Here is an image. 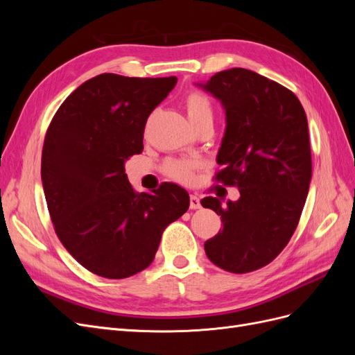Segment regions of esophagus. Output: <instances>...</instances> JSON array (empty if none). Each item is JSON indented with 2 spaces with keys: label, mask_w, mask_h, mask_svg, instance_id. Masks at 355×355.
<instances>
[{
  "label": "esophagus",
  "mask_w": 355,
  "mask_h": 355,
  "mask_svg": "<svg viewBox=\"0 0 355 355\" xmlns=\"http://www.w3.org/2000/svg\"><path fill=\"white\" fill-rule=\"evenodd\" d=\"M189 207L191 209H200L201 207V202H200V198L197 196H191L189 197Z\"/></svg>",
  "instance_id": "esophagus-1"
}]
</instances>
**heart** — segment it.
Segmentation results:
<instances>
[{
	"label": "heart",
	"mask_w": 355,
	"mask_h": 355,
	"mask_svg": "<svg viewBox=\"0 0 355 355\" xmlns=\"http://www.w3.org/2000/svg\"><path fill=\"white\" fill-rule=\"evenodd\" d=\"M187 114L192 125H196L204 120H213V108L211 103L200 92H191L185 99ZM198 163L194 159L175 158L168 159L164 164V173L171 179L179 180L182 184H189L194 179V171L197 170Z\"/></svg>",
	"instance_id": "1"
}]
</instances>
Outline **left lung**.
<instances>
[{
	"instance_id": "left-lung-1",
	"label": "left lung",
	"mask_w": 355,
	"mask_h": 355,
	"mask_svg": "<svg viewBox=\"0 0 355 355\" xmlns=\"http://www.w3.org/2000/svg\"><path fill=\"white\" fill-rule=\"evenodd\" d=\"M198 85L220 101L227 116L216 158L223 168L214 179L240 191L225 206L201 200L223 223L204 250L225 271L252 272L282 253L305 206L313 175L306 115L293 92L244 68Z\"/></svg>"
}]
</instances>
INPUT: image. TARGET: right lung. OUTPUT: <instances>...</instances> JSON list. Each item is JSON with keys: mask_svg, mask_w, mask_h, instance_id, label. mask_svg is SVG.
<instances>
[{"mask_svg": "<svg viewBox=\"0 0 355 355\" xmlns=\"http://www.w3.org/2000/svg\"><path fill=\"white\" fill-rule=\"evenodd\" d=\"M176 83L101 73L68 96L47 128L41 180L50 218L63 247L96 275L144 271L167 225L189 207L188 192L170 182L139 194L124 168L144 151L148 116Z\"/></svg>", "mask_w": 355, "mask_h": 355, "instance_id": "obj_1", "label": "right lung"}]
</instances>
